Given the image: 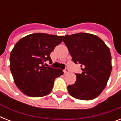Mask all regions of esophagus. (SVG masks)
Segmentation results:
<instances>
[{
    "mask_svg": "<svg viewBox=\"0 0 121 121\" xmlns=\"http://www.w3.org/2000/svg\"><path fill=\"white\" fill-rule=\"evenodd\" d=\"M63 72H64L65 74L68 73H69V70H68V68H65V69L63 70Z\"/></svg>",
    "mask_w": 121,
    "mask_h": 121,
    "instance_id": "obj_1",
    "label": "esophagus"
}]
</instances>
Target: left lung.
<instances>
[{"label": "left lung", "instance_id": "8db88e82", "mask_svg": "<svg viewBox=\"0 0 121 121\" xmlns=\"http://www.w3.org/2000/svg\"><path fill=\"white\" fill-rule=\"evenodd\" d=\"M74 63L81 64V74L68 85L69 94L77 99L89 100L101 94L107 85L112 70L109 47L96 35L79 33L66 35L63 39Z\"/></svg>", "mask_w": 121, "mask_h": 121}]
</instances>
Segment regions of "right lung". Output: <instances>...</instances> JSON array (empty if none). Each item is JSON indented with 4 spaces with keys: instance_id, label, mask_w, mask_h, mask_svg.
Returning a JSON list of instances; mask_svg holds the SVG:
<instances>
[{
    "instance_id": "add662e5",
    "label": "right lung",
    "mask_w": 121,
    "mask_h": 121,
    "mask_svg": "<svg viewBox=\"0 0 121 121\" xmlns=\"http://www.w3.org/2000/svg\"><path fill=\"white\" fill-rule=\"evenodd\" d=\"M63 36L35 33L21 38L10 55V69L17 88L29 97H43L53 89L55 80L62 75L60 68L46 67L51 63L50 53L62 42Z\"/></svg>"
}]
</instances>
